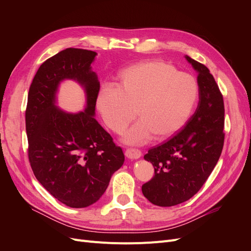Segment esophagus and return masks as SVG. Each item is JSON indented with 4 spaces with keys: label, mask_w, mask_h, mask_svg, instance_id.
I'll use <instances>...</instances> for the list:
<instances>
[{
    "label": "esophagus",
    "mask_w": 251,
    "mask_h": 251,
    "mask_svg": "<svg viewBox=\"0 0 251 251\" xmlns=\"http://www.w3.org/2000/svg\"><path fill=\"white\" fill-rule=\"evenodd\" d=\"M125 154L128 159H138L141 157V151L137 149H127Z\"/></svg>",
    "instance_id": "esophagus-1"
}]
</instances>
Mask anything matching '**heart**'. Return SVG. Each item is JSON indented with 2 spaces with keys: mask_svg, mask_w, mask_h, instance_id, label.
I'll return each instance as SVG.
<instances>
[{
  "mask_svg": "<svg viewBox=\"0 0 251 251\" xmlns=\"http://www.w3.org/2000/svg\"><path fill=\"white\" fill-rule=\"evenodd\" d=\"M198 94V83L192 75L177 72L162 60H148L121 70L116 89L101 88L96 105L104 124L117 134L137 114L140 120L127 131L125 141L141 144L153 134L163 140L181 130L192 115Z\"/></svg>",
  "mask_w": 251,
  "mask_h": 251,
  "instance_id": "b5f03b06",
  "label": "heart"
}]
</instances>
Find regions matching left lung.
<instances>
[{
	"label": "left lung",
	"mask_w": 251,
	"mask_h": 251,
	"mask_svg": "<svg viewBox=\"0 0 251 251\" xmlns=\"http://www.w3.org/2000/svg\"><path fill=\"white\" fill-rule=\"evenodd\" d=\"M185 58L198 73V107L183 130L144 155L155 175L142 185V194L163 207L185 202L199 192L224 144L223 96L207 67L187 55Z\"/></svg>",
	"instance_id": "8db88e82"
}]
</instances>
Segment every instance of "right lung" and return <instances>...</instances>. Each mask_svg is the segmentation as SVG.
<instances>
[{
    "label": "right lung",
    "instance_id": "add662e5",
    "mask_svg": "<svg viewBox=\"0 0 251 251\" xmlns=\"http://www.w3.org/2000/svg\"><path fill=\"white\" fill-rule=\"evenodd\" d=\"M97 53L67 48L44 62L29 88L25 113L28 158L35 178L67 206L82 208L100 200L125 155L94 118L100 92L91 70ZM73 79L84 87L85 111L67 113L55 105L59 83Z\"/></svg>",
    "mask_w": 251,
    "mask_h": 251
}]
</instances>
